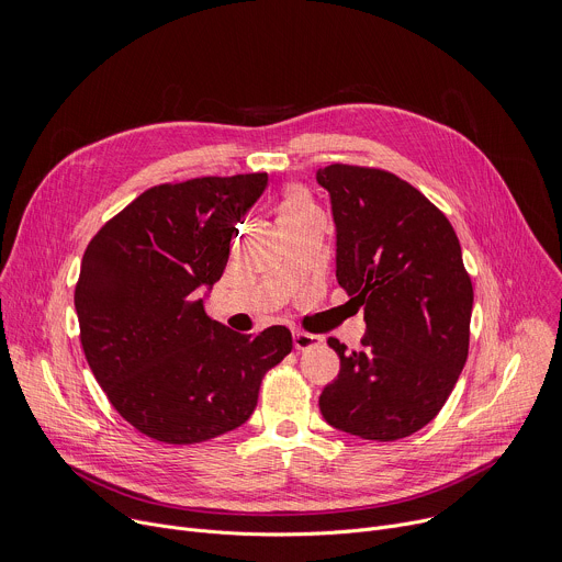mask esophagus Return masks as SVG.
Segmentation results:
<instances>
[{
    "instance_id": "1",
    "label": "esophagus",
    "mask_w": 562,
    "mask_h": 562,
    "mask_svg": "<svg viewBox=\"0 0 562 562\" xmlns=\"http://www.w3.org/2000/svg\"><path fill=\"white\" fill-rule=\"evenodd\" d=\"M321 342H323V338L316 336V334H304V331L293 334L295 349H312V347H318Z\"/></svg>"
}]
</instances>
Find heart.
<instances>
[{
	"instance_id": "heart-1",
	"label": "heart",
	"mask_w": 562,
	"mask_h": 562,
	"mask_svg": "<svg viewBox=\"0 0 562 562\" xmlns=\"http://www.w3.org/2000/svg\"><path fill=\"white\" fill-rule=\"evenodd\" d=\"M314 211L310 196L304 194V190L300 188H291L284 199H282V206H280V220L282 217H295V215H304Z\"/></svg>"
}]
</instances>
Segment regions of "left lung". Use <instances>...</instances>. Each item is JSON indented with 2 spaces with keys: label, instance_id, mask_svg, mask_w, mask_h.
Instances as JSON below:
<instances>
[{
  "label": "left lung",
  "instance_id": "obj_1",
  "mask_svg": "<svg viewBox=\"0 0 562 562\" xmlns=\"http://www.w3.org/2000/svg\"><path fill=\"white\" fill-rule=\"evenodd\" d=\"M336 226V280L366 312L361 347L336 338L338 376L321 394L325 422L394 441L430 424L469 356L473 284L462 246L411 183L372 168L316 172Z\"/></svg>",
  "mask_w": 562,
  "mask_h": 562
}]
</instances>
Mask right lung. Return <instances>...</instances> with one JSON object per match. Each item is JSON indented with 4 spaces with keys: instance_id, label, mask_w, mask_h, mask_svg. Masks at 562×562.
Instances as JSON below:
<instances>
[{
    "instance_id": "1",
    "label": "right lung",
    "mask_w": 562,
    "mask_h": 562,
    "mask_svg": "<svg viewBox=\"0 0 562 562\" xmlns=\"http://www.w3.org/2000/svg\"><path fill=\"white\" fill-rule=\"evenodd\" d=\"M267 186L258 172L149 188L85 250L74 302L87 363L151 439L199 443L239 428L265 372L293 347L282 325L237 334L203 307Z\"/></svg>"
}]
</instances>
